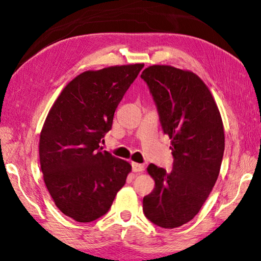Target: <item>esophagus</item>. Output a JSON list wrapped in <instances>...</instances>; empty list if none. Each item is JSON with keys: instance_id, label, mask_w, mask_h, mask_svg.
I'll return each mask as SVG.
<instances>
[{"instance_id": "1", "label": "esophagus", "mask_w": 261, "mask_h": 261, "mask_svg": "<svg viewBox=\"0 0 261 261\" xmlns=\"http://www.w3.org/2000/svg\"><path fill=\"white\" fill-rule=\"evenodd\" d=\"M132 168H133V172L135 173H141L144 171V166L142 164H138V163H132Z\"/></svg>"}]
</instances>
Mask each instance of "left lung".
Listing matches in <instances>:
<instances>
[{"mask_svg": "<svg viewBox=\"0 0 261 261\" xmlns=\"http://www.w3.org/2000/svg\"><path fill=\"white\" fill-rule=\"evenodd\" d=\"M141 77L157 104L174 157L171 172L148 166L154 188L143 198V211L154 225L173 229L199 212L216 185L225 151L223 123L211 91L194 72L152 65Z\"/></svg>", "mask_w": 261, "mask_h": 261, "instance_id": "left-lung-1", "label": "left lung"}]
</instances>
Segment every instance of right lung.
I'll return each instance as SVG.
<instances>
[{
    "label": "right lung",
    "instance_id": "obj_1",
    "mask_svg": "<svg viewBox=\"0 0 261 261\" xmlns=\"http://www.w3.org/2000/svg\"><path fill=\"white\" fill-rule=\"evenodd\" d=\"M144 64L85 71L62 90L40 133L43 180L55 205L77 222L104 216L130 164L103 151L114 111Z\"/></svg>",
    "mask_w": 261,
    "mask_h": 261
}]
</instances>
